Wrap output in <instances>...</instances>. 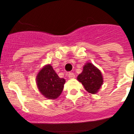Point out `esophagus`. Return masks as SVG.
Returning a JSON list of instances; mask_svg holds the SVG:
<instances>
[{
  "instance_id": "obj_1",
  "label": "esophagus",
  "mask_w": 134,
  "mask_h": 134,
  "mask_svg": "<svg viewBox=\"0 0 134 134\" xmlns=\"http://www.w3.org/2000/svg\"><path fill=\"white\" fill-rule=\"evenodd\" d=\"M68 76L69 79H74L75 78V74L73 72H69L68 74Z\"/></svg>"
}]
</instances>
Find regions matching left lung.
<instances>
[{
  "instance_id": "obj_1",
  "label": "left lung",
  "mask_w": 134,
  "mask_h": 134,
  "mask_svg": "<svg viewBox=\"0 0 134 134\" xmlns=\"http://www.w3.org/2000/svg\"><path fill=\"white\" fill-rule=\"evenodd\" d=\"M78 80L85 86L89 93L95 94L103 85V76L98 68L91 63H87L83 67V71L78 76Z\"/></svg>"
}]
</instances>
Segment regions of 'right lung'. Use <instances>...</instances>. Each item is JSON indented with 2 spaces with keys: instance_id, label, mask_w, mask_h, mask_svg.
Listing matches in <instances>:
<instances>
[{
  "instance_id": "add662e5",
  "label": "right lung",
  "mask_w": 134,
  "mask_h": 134,
  "mask_svg": "<svg viewBox=\"0 0 134 134\" xmlns=\"http://www.w3.org/2000/svg\"><path fill=\"white\" fill-rule=\"evenodd\" d=\"M37 85L41 93L49 99L58 98L64 88L65 79L55 73L51 65L44 66L37 76Z\"/></svg>"
}]
</instances>
